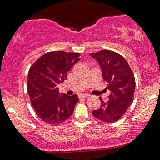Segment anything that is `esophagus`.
<instances>
[{"label": "esophagus", "instance_id": "1", "mask_svg": "<svg viewBox=\"0 0 160 160\" xmlns=\"http://www.w3.org/2000/svg\"><path fill=\"white\" fill-rule=\"evenodd\" d=\"M90 95H89L88 94H81L79 95V98H85V97H88Z\"/></svg>", "mask_w": 160, "mask_h": 160}]
</instances>
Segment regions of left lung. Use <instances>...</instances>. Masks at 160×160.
<instances>
[{
    "mask_svg": "<svg viewBox=\"0 0 160 160\" xmlns=\"http://www.w3.org/2000/svg\"><path fill=\"white\" fill-rule=\"evenodd\" d=\"M90 55L101 66L103 79L108 85L105 90L110 92L109 101L104 102L100 98L101 107L94 110L92 115L103 122H116L124 115L133 101L134 74L123 56L114 51L101 50Z\"/></svg>",
    "mask_w": 160,
    "mask_h": 160,
    "instance_id": "1",
    "label": "left lung"
}]
</instances>
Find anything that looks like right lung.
Returning a JSON list of instances; mask_svg holds the SVG:
<instances>
[{
	"label": "right lung",
	"mask_w": 160,
	"mask_h": 160,
	"mask_svg": "<svg viewBox=\"0 0 160 160\" xmlns=\"http://www.w3.org/2000/svg\"><path fill=\"white\" fill-rule=\"evenodd\" d=\"M79 53L50 51L39 57L28 72V92L37 115L51 125L64 122L72 114L77 94L59 95L58 85L67 80V72L80 60Z\"/></svg>",
	"instance_id": "right-lung-1"
}]
</instances>
